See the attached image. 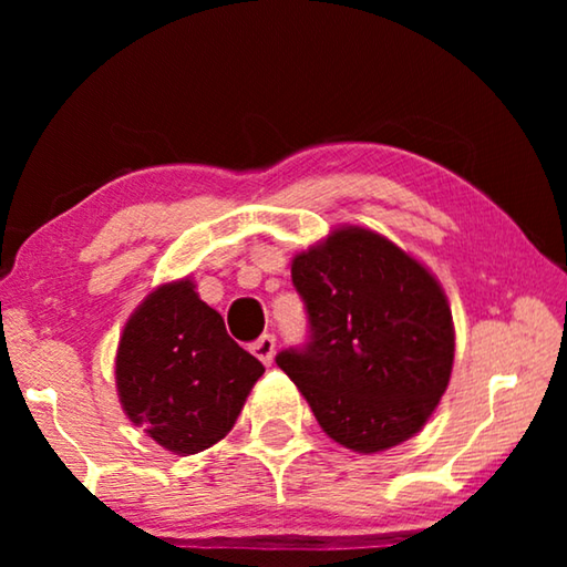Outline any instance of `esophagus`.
Returning <instances> with one entry per match:
<instances>
[{
    "label": "esophagus",
    "mask_w": 567,
    "mask_h": 567,
    "mask_svg": "<svg viewBox=\"0 0 567 567\" xmlns=\"http://www.w3.org/2000/svg\"><path fill=\"white\" fill-rule=\"evenodd\" d=\"M252 354L260 362L270 364L275 358V334H262L260 340L252 342Z\"/></svg>",
    "instance_id": "esophagus-1"
}]
</instances>
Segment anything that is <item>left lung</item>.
Masks as SVG:
<instances>
[{
    "mask_svg": "<svg viewBox=\"0 0 567 567\" xmlns=\"http://www.w3.org/2000/svg\"><path fill=\"white\" fill-rule=\"evenodd\" d=\"M310 338L277 352L334 443L380 453L420 433L447 390L453 312L417 260L372 229L342 227L295 255Z\"/></svg>",
    "mask_w": 567,
    "mask_h": 567,
    "instance_id": "8db88e82",
    "label": "left lung"
}]
</instances>
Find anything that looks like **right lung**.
<instances>
[{"mask_svg":"<svg viewBox=\"0 0 567 567\" xmlns=\"http://www.w3.org/2000/svg\"><path fill=\"white\" fill-rule=\"evenodd\" d=\"M262 362L229 338L192 280L159 285L124 324L117 392L127 417L175 455L203 453L233 430Z\"/></svg>","mask_w":567,"mask_h":567,"instance_id":"obj_1","label":"right lung"}]
</instances>
